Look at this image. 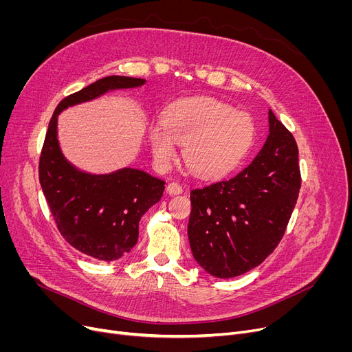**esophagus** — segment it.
<instances>
[{
    "label": "esophagus",
    "mask_w": 352,
    "mask_h": 352,
    "mask_svg": "<svg viewBox=\"0 0 352 352\" xmlns=\"http://www.w3.org/2000/svg\"><path fill=\"white\" fill-rule=\"evenodd\" d=\"M166 192H168L170 195H178L182 192V187L178 182H170L168 186H166Z\"/></svg>",
    "instance_id": "34e87169"
}]
</instances>
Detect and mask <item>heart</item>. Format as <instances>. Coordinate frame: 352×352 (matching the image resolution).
Here are the masks:
<instances>
[{"label":"heart","mask_w":352,"mask_h":352,"mask_svg":"<svg viewBox=\"0 0 352 352\" xmlns=\"http://www.w3.org/2000/svg\"><path fill=\"white\" fill-rule=\"evenodd\" d=\"M254 140L251 117L211 97L177 101L164 113L162 124H153L148 131L160 166L175 158L178 144L184 145L182 157L188 168L202 177L231 171L248 154Z\"/></svg>","instance_id":"obj_1"}]
</instances>
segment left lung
<instances>
[{
    "label": "left lung",
    "mask_w": 352,
    "mask_h": 352,
    "mask_svg": "<svg viewBox=\"0 0 352 352\" xmlns=\"http://www.w3.org/2000/svg\"><path fill=\"white\" fill-rule=\"evenodd\" d=\"M268 122L267 141L248 166L190 194L194 260L217 278H232L260 265L280 244L297 204V142L271 109Z\"/></svg>",
    "instance_id": "1"
}]
</instances>
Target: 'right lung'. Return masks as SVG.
I'll list each match as a JSON object with an SVG mask.
<instances>
[{"instance_id":"add662e5","label":"right lung","mask_w":352,"mask_h":352,"mask_svg":"<svg viewBox=\"0 0 352 352\" xmlns=\"http://www.w3.org/2000/svg\"><path fill=\"white\" fill-rule=\"evenodd\" d=\"M144 84L142 78L109 76L68 96L55 108L43 145L40 184L57 228L69 245L101 261H116L134 248L140 219L161 199L165 181L126 166L109 174L78 170L60 148L58 116L105 92Z\"/></svg>"}]
</instances>
